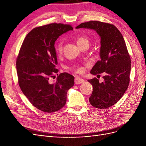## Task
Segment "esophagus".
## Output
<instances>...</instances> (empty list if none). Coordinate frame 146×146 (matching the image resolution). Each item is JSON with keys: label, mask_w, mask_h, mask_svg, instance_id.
<instances>
[{"label": "esophagus", "mask_w": 146, "mask_h": 146, "mask_svg": "<svg viewBox=\"0 0 146 146\" xmlns=\"http://www.w3.org/2000/svg\"><path fill=\"white\" fill-rule=\"evenodd\" d=\"M74 82L76 84H81L84 82V80L83 78H82L80 77H76V78H75Z\"/></svg>", "instance_id": "1"}]
</instances>
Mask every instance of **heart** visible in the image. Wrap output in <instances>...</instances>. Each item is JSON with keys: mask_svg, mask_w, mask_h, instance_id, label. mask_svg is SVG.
Returning <instances> with one entry per match:
<instances>
[{"mask_svg": "<svg viewBox=\"0 0 146 146\" xmlns=\"http://www.w3.org/2000/svg\"><path fill=\"white\" fill-rule=\"evenodd\" d=\"M76 42L78 46L80 48L85 45H89V40L85 36H78L76 38ZM63 42L60 41L56 42L55 45V51L57 54H60L63 52ZM72 69H74L78 73H82L83 72V69L82 68L77 67V66H74Z\"/></svg>", "mask_w": 146, "mask_h": 146, "instance_id": "obj_1", "label": "heart"}]
</instances>
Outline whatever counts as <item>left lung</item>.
<instances>
[{"label": "left lung", "mask_w": 146, "mask_h": 146, "mask_svg": "<svg viewBox=\"0 0 146 146\" xmlns=\"http://www.w3.org/2000/svg\"><path fill=\"white\" fill-rule=\"evenodd\" d=\"M80 28L94 30L100 37V60L90 72H104V81L99 83L96 78L88 80L93 87L89 101L95 108H108L121 99L129 85L131 60L125 42L119 30L111 24L90 21L76 27Z\"/></svg>", "instance_id": "1"}]
</instances>
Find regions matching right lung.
Masks as SVG:
<instances>
[{
  "instance_id": "add662e5",
  "label": "right lung",
  "mask_w": 146,
  "mask_h": 146,
  "mask_svg": "<svg viewBox=\"0 0 146 146\" xmlns=\"http://www.w3.org/2000/svg\"><path fill=\"white\" fill-rule=\"evenodd\" d=\"M73 30L70 25L52 23L33 29L27 34L16 59V69L21 91L34 107L46 113L62 108L67 92L74 85V77L58 74L55 42L61 35ZM58 76L52 84L50 78Z\"/></svg>"
}]
</instances>
